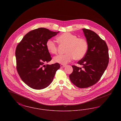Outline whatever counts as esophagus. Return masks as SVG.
<instances>
[{
    "label": "esophagus",
    "mask_w": 121,
    "mask_h": 121,
    "mask_svg": "<svg viewBox=\"0 0 121 121\" xmlns=\"http://www.w3.org/2000/svg\"><path fill=\"white\" fill-rule=\"evenodd\" d=\"M60 66L61 68H64L66 67V65H63V64H61Z\"/></svg>",
    "instance_id": "34e87169"
}]
</instances>
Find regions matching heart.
<instances>
[{
	"instance_id": "b5f03b06",
	"label": "heart",
	"mask_w": 121,
	"mask_h": 121,
	"mask_svg": "<svg viewBox=\"0 0 121 121\" xmlns=\"http://www.w3.org/2000/svg\"><path fill=\"white\" fill-rule=\"evenodd\" d=\"M61 44L67 46L64 54H60L53 58L56 63L66 64L75 58L80 60L85 55L88 49V43L83 38L78 37L69 32L60 35L57 38ZM46 47L48 51L52 54H56L58 47L56 43L51 39L47 41Z\"/></svg>"
}]
</instances>
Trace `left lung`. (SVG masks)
I'll list each match as a JSON object with an SVG mask.
<instances>
[{
	"mask_svg": "<svg viewBox=\"0 0 121 121\" xmlns=\"http://www.w3.org/2000/svg\"><path fill=\"white\" fill-rule=\"evenodd\" d=\"M82 29L88 43L85 55L78 62L83 66V69L73 65V71L69 77L74 85L83 88L92 86L99 80L108 67L109 54L106 42L96 33Z\"/></svg>",
	"mask_w": 121,
	"mask_h": 121,
	"instance_id": "left-lung-1",
	"label": "left lung"
}]
</instances>
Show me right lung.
<instances>
[{"label": "right lung", "instance_id": "obj_1", "mask_svg": "<svg viewBox=\"0 0 121 121\" xmlns=\"http://www.w3.org/2000/svg\"><path fill=\"white\" fill-rule=\"evenodd\" d=\"M59 32L43 28L35 29L25 35L17 46V73L23 82L32 88L40 90L48 86L60 68L58 63L44 64L52 59L46 47L47 41Z\"/></svg>", "mask_w": 121, "mask_h": 121}]
</instances>
